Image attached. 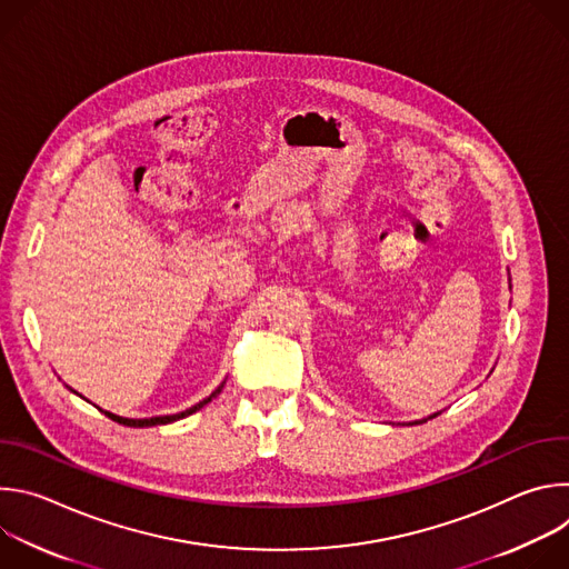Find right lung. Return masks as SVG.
Listing matches in <instances>:
<instances>
[{
    "label": "right lung",
    "instance_id": "1",
    "mask_svg": "<svg viewBox=\"0 0 569 569\" xmlns=\"http://www.w3.org/2000/svg\"><path fill=\"white\" fill-rule=\"evenodd\" d=\"M220 391V389H218ZM218 391H213L207 400H202V402H198V405H193L191 410H187V412H180V415H173V417H152V419H123V417H117V415H110V412H106V417L108 419H112V421H117V423H121V426H128V428H148V426H161V423H173V421H178V419H184V417H189V415H193V412H198L202 405H207Z\"/></svg>",
    "mask_w": 569,
    "mask_h": 569
}]
</instances>
